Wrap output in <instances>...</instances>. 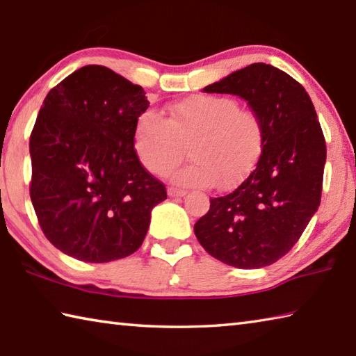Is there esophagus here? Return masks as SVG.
Masks as SVG:
<instances>
[{
    "label": "esophagus",
    "mask_w": 356,
    "mask_h": 356,
    "mask_svg": "<svg viewBox=\"0 0 356 356\" xmlns=\"http://www.w3.org/2000/svg\"><path fill=\"white\" fill-rule=\"evenodd\" d=\"M186 195V191L185 190H180V188H174V186H170V188H168V196H171V197H180V196H185Z\"/></svg>",
    "instance_id": "1"
}]
</instances>
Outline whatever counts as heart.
I'll list each match as a JSON object with an SVG mask.
<instances>
[{
  "label": "heart",
  "mask_w": 356,
  "mask_h": 356,
  "mask_svg": "<svg viewBox=\"0 0 356 356\" xmlns=\"http://www.w3.org/2000/svg\"><path fill=\"white\" fill-rule=\"evenodd\" d=\"M193 159L172 174L186 186L222 188L241 184L254 170L264 146V126L250 108L234 96L199 93L170 107V115L140 113L134 129V151L145 170L166 174L185 156Z\"/></svg>",
  "instance_id": "b5f03b06"
}]
</instances>
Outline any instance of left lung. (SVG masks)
<instances>
[{"mask_svg": "<svg viewBox=\"0 0 356 356\" xmlns=\"http://www.w3.org/2000/svg\"><path fill=\"white\" fill-rule=\"evenodd\" d=\"M204 92L248 101L263 121L264 146L255 170L238 188L210 199L195 235L211 257L229 266H269L299 241L321 204L327 147L318 115L299 82L261 62Z\"/></svg>", "mask_w": 356, "mask_h": 356, "instance_id": "8db88e82", "label": "left lung"}]
</instances>
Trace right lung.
Returning <instances> with one entry per match:
<instances>
[{"label": "right lung", "mask_w": 356, "mask_h": 356, "mask_svg": "<svg viewBox=\"0 0 356 356\" xmlns=\"http://www.w3.org/2000/svg\"><path fill=\"white\" fill-rule=\"evenodd\" d=\"M145 90L87 65L49 90L29 138L31 200L40 229L63 254L87 263L129 257L143 243L165 184L134 151Z\"/></svg>", "instance_id": "1"}]
</instances>
